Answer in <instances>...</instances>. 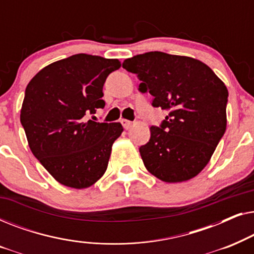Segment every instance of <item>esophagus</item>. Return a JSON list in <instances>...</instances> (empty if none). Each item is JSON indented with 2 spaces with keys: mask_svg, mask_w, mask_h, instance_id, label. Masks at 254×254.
Wrapping results in <instances>:
<instances>
[{
  "mask_svg": "<svg viewBox=\"0 0 254 254\" xmlns=\"http://www.w3.org/2000/svg\"><path fill=\"white\" fill-rule=\"evenodd\" d=\"M121 124H123V126L125 129H129V128L131 127V123L129 120H126V119H123L121 120Z\"/></svg>",
  "mask_w": 254,
  "mask_h": 254,
  "instance_id": "esophagus-1",
  "label": "esophagus"
}]
</instances>
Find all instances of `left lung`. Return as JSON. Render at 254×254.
<instances>
[{
	"mask_svg": "<svg viewBox=\"0 0 254 254\" xmlns=\"http://www.w3.org/2000/svg\"><path fill=\"white\" fill-rule=\"evenodd\" d=\"M136 74L138 90L152 96L151 105L168 112L140 154L151 175L182 183L202 171L227 128L228 89L196 59L148 52L124 61Z\"/></svg>",
	"mask_w": 254,
	"mask_h": 254,
	"instance_id": "obj_1",
	"label": "left lung"
}]
</instances>
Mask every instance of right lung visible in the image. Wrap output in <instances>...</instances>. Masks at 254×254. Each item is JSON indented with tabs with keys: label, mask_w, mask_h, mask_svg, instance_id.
<instances>
[{
	"label": "right lung",
	"mask_w": 254,
	"mask_h": 254,
	"mask_svg": "<svg viewBox=\"0 0 254 254\" xmlns=\"http://www.w3.org/2000/svg\"><path fill=\"white\" fill-rule=\"evenodd\" d=\"M120 67L117 59L75 54L43 68L26 86L20 123L30 149L62 185L86 189L106 171L124 128L88 116L105 106L104 83Z\"/></svg>",
	"instance_id": "right-lung-1"
}]
</instances>
